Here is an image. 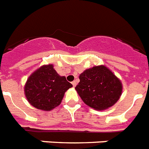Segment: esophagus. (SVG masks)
<instances>
[{"label": "esophagus", "mask_w": 149, "mask_h": 149, "mask_svg": "<svg viewBox=\"0 0 149 149\" xmlns=\"http://www.w3.org/2000/svg\"><path fill=\"white\" fill-rule=\"evenodd\" d=\"M72 85L73 87H75V86H77V82H76V81H73V82H72Z\"/></svg>", "instance_id": "1"}]
</instances>
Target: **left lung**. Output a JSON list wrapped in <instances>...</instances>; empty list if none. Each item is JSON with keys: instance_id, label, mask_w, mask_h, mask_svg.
I'll use <instances>...</instances> for the list:
<instances>
[{"instance_id": "1", "label": "left lung", "mask_w": 149, "mask_h": 149, "mask_svg": "<svg viewBox=\"0 0 149 149\" xmlns=\"http://www.w3.org/2000/svg\"><path fill=\"white\" fill-rule=\"evenodd\" d=\"M76 90L85 103L95 110L107 109L120 98L122 84L109 69L98 66L86 70L79 76Z\"/></svg>"}]
</instances>
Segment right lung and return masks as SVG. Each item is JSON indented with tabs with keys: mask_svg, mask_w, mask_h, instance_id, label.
Segmentation results:
<instances>
[{
	"mask_svg": "<svg viewBox=\"0 0 149 149\" xmlns=\"http://www.w3.org/2000/svg\"><path fill=\"white\" fill-rule=\"evenodd\" d=\"M72 86L66 77L59 76L53 65L49 64L42 66L29 77L25 94L33 107L51 111L61 103L65 92Z\"/></svg>",
	"mask_w": 149,
	"mask_h": 149,
	"instance_id": "right-lung-1",
	"label": "right lung"
}]
</instances>
